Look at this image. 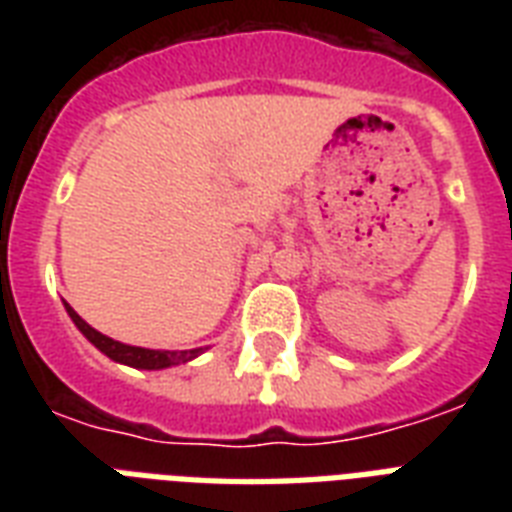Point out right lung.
<instances>
[{
  "instance_id": "1",
  "label": "right lung",
  "mask_w": 512,
  "mask_h": 512,
  "mask_svg": "<svg viewBox=\"0 0 512 512\" xmlns=\"http://www.w3.org/2000/svg\"><path fill=\"white\" fill-rule=\"evenodd\" d=\"M66 311L71 316L79 332H82L87 340L95 345L98 350H103L108 358H114L119 364L135 366V369H164V366H175V364H185V361H191L201 353V348L193 350H177V353H170V350H148V348H135V345H124V342H116L111 337L100 335L98 329H92L87 321L79 316V313L66 303Z\"/></svg>"
}]
</instances>
